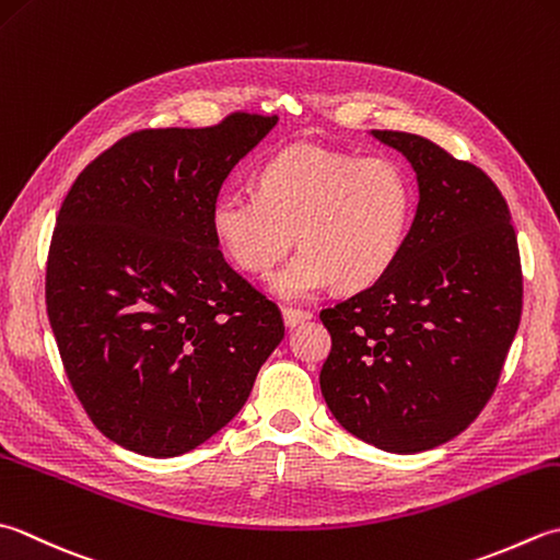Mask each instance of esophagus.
Listing matches in <instances>:
<instances>
[{
  "label": "esophagus",
  "instance_id": "34e87169",
  "mask_svg": "<svg viewBox=\"0 0 560 560\" xmlns=\"http://www.w3.org/2000/svg\"><path fill=\"white\" fill-rule=\"evenodd\" d=\"M311 317H313V313H311V311L291 308V305H287V308H283V323H287V327L301 325V323H305V320H311Z\"/></svg>",
  "mask_w": 560,
  "mask_h": 560
}]
</instances>
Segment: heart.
Segmentation results:
<instances>
[{
  "label": "heart",
  "mask_w": 560,
  "mask_h": 560,
  "mask_svg": "<svg viewBox=\"0 0 560 560\" xmlns=\"http://www.w3.org/2000/svg\"><path fill=\"white\" fill-rule=\"evenodd\" d=\"M415 215V184L390 158H359L317 145L279 152L257 172V194H221L211 225L228 259L269 273L299 235L301 252L277 277L287 299L335 283L357 291L396 265Z\"/></svg>",
  "instance_id": "obj_1"
}]
</instances>
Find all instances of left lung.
Here are the masks:
<instances>
[{
  "mask_svg": "<svg viewBox=\"0 0 560 560\" xmlns=\"http://www.w3.org/2000/svg\"><path fill=\"white\" fill-rule=\"evenodd\" d=\"M371 133L408 158L420 203L396 265L320 311V390L347 432L418 454L462 434L498 386L522 317L520 247L483 170L422 136Z\"/></svg>",
  "mask_w": 560,
  "mask_h": 560,
  "instance_id": "left-lung-1",
  "label": "left lung"
}]
</instances>
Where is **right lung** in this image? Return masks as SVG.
Here are the masks:
<instances>
[{"mask_svg":"<svg viewBox=\"0 0 560 560\" xmlns=\"http://www.w3.org/2000/svg\"><path fill=\"white\" fill-rule=\"evenodd\" d=\"M279 116L145 128L70 186L55 221L46 305L77 400L142 456H179L235 418L283 339V317L218 249L211 208Z\"/></svg>","mask_w":560,"mask_h":560,"instance_id":"right-lung-1","label":"right lung"}]
</instances>
